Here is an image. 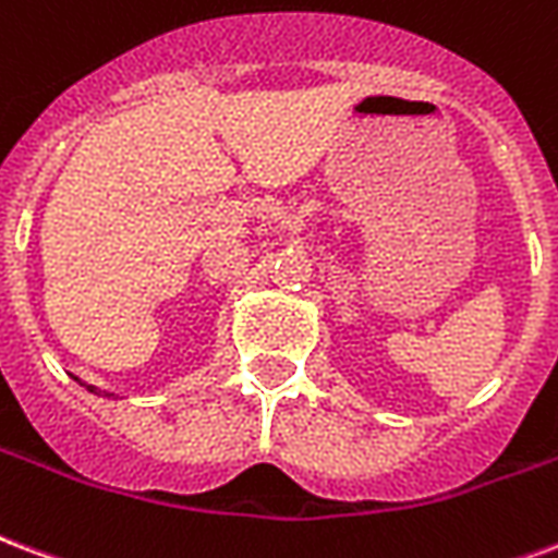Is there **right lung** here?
Segmentation results:
<instances>
[{
  "instance_id": "right-lung-1",
  "label": "right lung",
  "mask_w": 558,
  "mask_h": 558,
  "mask_svg": "<svg viewBox=\"0 0 558 558\" xmlns=\"http://www.w3.org/2000/svg\"><path fill=\"white\" fill-rule=\"evenodd\" d=\"M75 380H78V377H75ZM81 386H87V383H81ZM87 389H90V392H96V395H101L99 389H96V386H87Z\"/></svg>"
}]
</instances>
